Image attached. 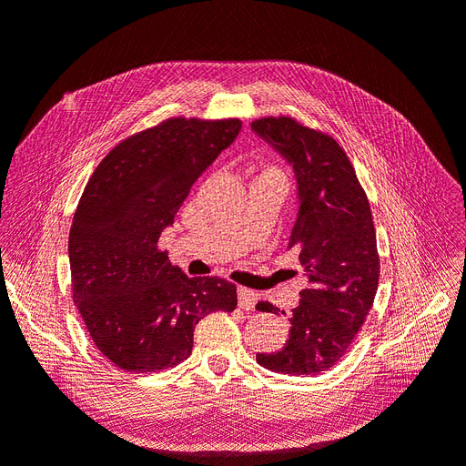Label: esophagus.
<instances>
[{
	"mask_svg": "<svg viewBox=\"0 0 466 466\" xmlns=\"http://www.w3.org/2000/svg\"><path fill=\"white\" fill-rule=\"evenodd\" d=\"M237 295H238V307L245 309V311H255V305L258 299L255 291H250L247 288H238Z\"/></svg>",
	"mask_w": 466,
	"mask_h": 466,
	"instance_id": "obj_1",
	"label": "esophagus"
}]
</instances>
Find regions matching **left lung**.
I'll list each match as a JSON object with an SVG mask.
<instances>
[{
    "instance_id": "1",
    "label": "left lung",
    "mask_w": 466,
    "mask_h": 466,
    "mask_svg": "<svg viewBox=\"0 0 466 466\" xmlns=\"http://www.w3.org/2000/svg\"><path fill=\"white\" fill-rule=\"evenodd\" d=\"M250 130L293 168L298 219L288 248L299 252L309 279L291 311L288 342L257 354V361L278 373L319 375L342 360L375 299L379 257L370 200L330 136L288 116L255 120ZM257 309L276 313L268 301Z\"/></svg>"
}]
</instances>
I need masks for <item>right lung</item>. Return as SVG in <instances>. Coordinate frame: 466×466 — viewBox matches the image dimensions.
I'll list each match as a JSON object with an SVG mask.
<instances>
[{"instance_id": "obj_1", "label": "right lung", "mask_w": 466, "mask_h": 466, "mask_svg": "<svg viewBox=\"0 0 466 466\" xmlns=\"http://www.w3.org/2000/svg\"><path fill=\"white\" fill-rule=\"evenodd\" d=\"M238 132V120L171 118L124 139L83 190L67 245L74 303L98 351L124 371L175 368L192 354L200 319L237 307L235 284L185 276L157 241Z\"/></svg>"}]
</instances>
